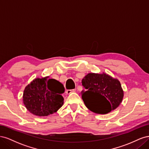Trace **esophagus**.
Instances as JSON below:
<instances>
[{
  "label": "esophagus",
  "mask_w": 149,
  "mask_h": 149,
  "mask_svg": "<svg viewBox=\"0 0 149 149\" xmlns=\"http://www.w3.org/2000/svg\"><path fill=\"white\" fill-rule=\"evenodd\" d=\"M76 92V89H68V90H67L66 91V94H71V93H75Z\"/></svg>",
  "instance_id": "1"
}]
</instances>
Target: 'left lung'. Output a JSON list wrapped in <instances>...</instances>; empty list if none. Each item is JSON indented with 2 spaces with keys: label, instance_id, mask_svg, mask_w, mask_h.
<instances>
[{
  "label": "left lung",
  "instance_id": "obj_1",
  "mask_svg": "<svg viewBox=\"0 0 149 149\" xmlns=\"http://www.w3.org/2000/svg\"><path fill=\"white\" fill-rule=\"evenodd\" d=\"M81 83L85 88L81 93L84 104L94 113H109L123 101L124 91L120 81L109 74L90 73Z\"/></svg>",
  "mask_w": 149,
  "mask_h": 149
}]
</instances>
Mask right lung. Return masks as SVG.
I'll use <instances>...</instances> for the list:
<instances>
[{
  "label": "right lung",
  "mask_w": 149,
  "mask_h": 149,
  "mask_svg": "<svg viewBox=\"0 0 149 149\" xmlns=\"http://www.w3.org/2000/svg\"><path fill=\"white\" fill-rule=\"evenodd\" d=\"M63 84L49 76L35 78L25 87L23 102L30 113L40 117L52 114L63 106Z\"/></svg>",
  "instance_id": "1"
}]
</instances>
